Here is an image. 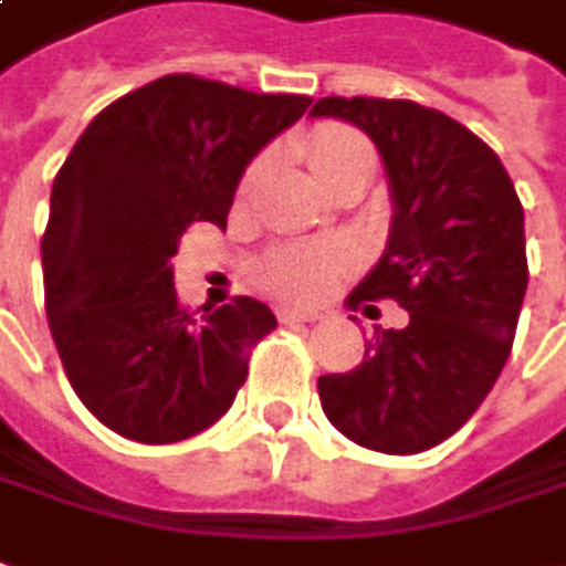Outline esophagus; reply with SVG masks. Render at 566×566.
Wrapping results in <instances>:
<instances>
[{
  "instance_id": "1",
  "label": "esophagus",
  "mask_w": 566,
  "mask_h": 566,
  "mask_svg": "<svg viewBox=\"0 0 566 566\" xmlns=\"http://www.w3.org/2000/svg\"><path fill=\"white\" fill-rule=\"evenodd\" d=\"M322 318V313L318 310H306V306H284V310H279V322H284V325H294V322H318Z\"/></svg>"
}]
</instances>
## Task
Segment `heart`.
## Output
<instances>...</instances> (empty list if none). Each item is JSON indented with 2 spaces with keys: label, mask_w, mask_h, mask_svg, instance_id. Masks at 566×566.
<instances>
[{
  "label": "heart",
  "mask_w": 566,
  "mask_h": 566,
  "mask_svg": "<svg viewBox=\"0 0 566 566\" xmlns=\"http://www.w3.org/2000/svg\"><path fill=\"white\" fill-rule=\"evenodd\" d=\"M306 160L313 167L315 179L325 182L334 172L347 170L353 164H375V154L368 148V142L356 136L353 129L325 126L306 142ZM253 172L256 167L251 170V179ZM337 266H340L337 253L291 244V248H279L263 263V282L282 297H315L332 287Z\"/></svg>",
  "instance_id": "heart-1"
}]
</instances>
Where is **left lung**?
Masks as SVG:
<instances>
[{"label": "left lung", "instance_id": "left-lung-1", "mask_svg": "<svg viewBox=\"0 0 566 566\" xmlns=\"http://www.w3.org/2000/svg\"><path fill=\"white\" fill-rule=\"evenodd\" d=\"M310 117L353 123L375 142L394 217L380 260L347 306L394 297L406 328H375L347 375L318 396L347 440L415 455L480 409L509 363L526 294L524 207L495 151L415 102L318 98Z\"/></svg>", "mask_w": 566, "mask_h": 566}]
</instances>
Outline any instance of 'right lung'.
<instances>
[{
    "mask_svg": "<svg viewBox=\"0 0 566 566\" xmlns=\"http://www.w3.org/2000/svg\"><path fill=\"white\" fill-rule=\"evenodd\" d=\"M310 105L172 73L76 138L42 234L45 313L71 387L114 433L179 443L229 412L279 322L253 297L188 313L170 260L191 222L226 229L253 157Z\"/></svg>",
    "mask_w": 566,
    "mask_h": 566,
    "instance_id": "obj_1",
    "label": "right lung"
}]
</instances>
